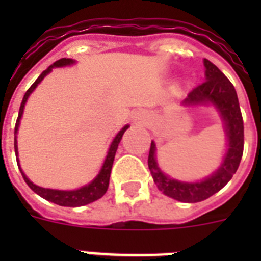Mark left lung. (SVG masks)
<instances>
[{
	"label": "left lung",
	"mask_w": 261,
	"mask_h": 261,
	"mask_svg": "<svg viewBox=\"0 0 261 261\" xmlns=\"http://www.w3.org/2000/svg\"><path fill=\"white\" fill-rule=\"evenodd\" d=\"M203 63L206 67V81L191 90L182 104H213L218 110L227 137V151L222 164L202 181L186 182L171 178L160 169L153 141L147 159V165L159 190L169 198L184 203L202 202L222 190L239 169L244 151V122L234 87L214 63L208 59H204Z\"/></svg>",
	"instance_id": "left-lung-1"
}]
</instances>
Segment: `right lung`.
Returning a JSON list of instances; mask_svg holds the SVG:
<instances>
[{"label": "right lung", "mask_w": 261, "mask_h": 261, "mask_svg": "<svg viewBox=\"0 0 261 261\" xmlns=\"http://www.w3.org/2000/svg\"><path fill=\"white\" fill-rule=\"evenodd\" d=\"M74 61L70 58H62L54 62L51 66H48L46 70L43 71L42 74L39 75L38 80L35 81L31 88L25 92L24 94V97H22L21 106H20V111H18V118L17 122H16V127H14V134H17L18 130V124H20V119L22 116V112H24V106H25L27 100L30 97V94L32 93L35 90V88L38 87V84L42 83V80L46 77L48 73H50L54 67H62V66H69V65H73ZM128 124L124 126L122 130L119 131L118 135L115 137L112 143H111L110 149H108V154L106 157V161L102 164L101 171L98 172V174L94 177V180L92 182H89L88 186H84L79 190H73V191H61V190H50V188H43V187H39L36 184L31 181L30 178L27 177L24 172L21 171V168H20V164L17 163L18 169L21 172L22 178H24V181L28 184L31 190L36 192L39 196H42L43 199H46L48 202H53L55 204H59V206H66V207H79V206H85V204H89V203L94 202V200H97L102 196V195L106 194L107 190H108V184H110V176H111V169H112V164H114V159L115 154H116V150H118L119 142H120V139H122L123 134H124V131L128 128ZM14 151H16V159H17V139L14 137ZM18 161V159H17Z\"/></svg>", "instance_id": "1"}]
</instances>
